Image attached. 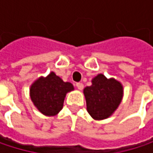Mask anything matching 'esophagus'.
<instances>
[{
    "label": "esophagus",
    "instance_id": "obj_1",
    "mask_svg": "<svg viewBox=\"0 0 153 153\" xmlns=\"http://www.w3.org/2000/svg\"><path fill=\"white\" fill-rule=\"evenodd\" d=\"M76 87L79 90H81V89L83 88L84 86H83V84H82L81 82H78V83H76Z\"/></svg>",
    "mask_w": 153,
    "mask_h": 153
}]
</instances>
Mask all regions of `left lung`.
Segmentation results:
<instances>
[{
	"instance_id": "obj_1",
	"label": "left lung",
	"mask_w": 153,
	"mask_h": 153,
	"mask_svg": "<svg viewBox=\"0 0 153 153\" xmlns=\"http://www.w3.org/2000/svg\"><path fill=\"white\" fill-rule=\"evenodd\" d=\"M87 110L95 120H104L118 108L123 96L122 85L114 79L98 74L92 79V85L84 88Z\"/></svg>"
}]
</instances>
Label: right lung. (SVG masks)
<instances>
[{"instance_id": "add662e5", "label": "right lung", "mask_w": 153, "mask_h": 153, "mask_svg": "<svg viewBox=\"0 0 153 153\" xmlns=\"http://www.w3.org/2000/svg\"><path fill=\"white\" fill-rule=\"evenodd\" d=\"M72 90H74L73 84L63 81L52 72L46 78L38 79L31 86L30 96L42 113L54 116L62 110L66 93Z\"/></svg>"}]
</instances>
